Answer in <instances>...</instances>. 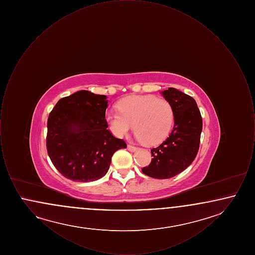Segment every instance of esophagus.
<instances>
[{
  "mask_svg": "<svg viewBox=\"0 0 255 255\" xmlns=\"http://www.w3.org/2000/svg\"><path fill=\"white\" fill-rule=\"evenodd\" d=\"M127 149H128L129 151H131V152H134V151H135L137 148H136L135 146L128 145L127 146Z\"/></svg>",
  "mask_w": 255,
  "mask_h": 255,
  "instance_id": "obj_1",
  "label": "esophagus"
}]
</instances>
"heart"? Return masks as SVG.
Masks as SVG:
<instances>
[{"instance_id":"obj_1","label":"heart","mask_w":255,"mask_h":255,"mask_svg":"<svg viewBox=\"0 0 255 255\" xmlns=\"http://www.w3.org/2000/svg\"><path fill=\"white\" fill-rule=\"evenodd\" d=\"M119 111L109 110L105 121L110 131L122 137L134 128L136 137L146 145H156L169 134L174 122V109L168 100L155 96L124 97L117 105Z\"/></svg>"}]
</instances>
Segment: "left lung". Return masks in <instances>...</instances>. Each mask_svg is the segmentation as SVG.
<instances>
[{"instance_id":"8db88e82","label":"left lung","mask_w":255,"mask_h":255,"mask_svg":"<svg viewBox=\"0 0 255 255\" xmlns=\"http://www.w3.org/2000/svg\"><path fill=\"white\" fill-rule=\"evenodd\" d=\"M175 114L169 136L151 150L152 160L141 171L154 179H169L186 169L199 151L203 120L193 97L175 88L161 92Z\"/></svg>"}]
</instances>
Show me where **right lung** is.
Listing matches in <instances>:
<instances>
[{
    "mask_svg": "<svg viewBox=\"0 0 255 255\" xmlns=\"http://www.w3.org/2000/svg\"><path fill=\"white\" fill-rule=\"evenodd\" d=\"M106 96L79 91L63 97L48 119L47 150L61 174L74 182L104 177L116 151L127 144L110 132Z\"/></svg>",
    "mask_w": 255,
    "mask_h": 255,
    "instance_id": "right-lung-1",
    "label": "right lung"
}]
</instances>
